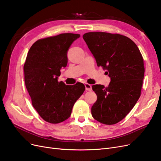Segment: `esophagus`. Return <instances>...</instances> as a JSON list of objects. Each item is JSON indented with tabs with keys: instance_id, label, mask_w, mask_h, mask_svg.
I'll return each instance as SVG.
<instances>
[{
	"instance_id": "34e87169",
	"label": "esophagus",
	"mask_w": 161,
	"mask_h": 161,
	"mask_svg": "<svg viewBox=\"0 0 161 161\" xmlns=\"http://www.w3.org/2000/svg\"><path fill=\"white\" fill-rule=\"evenodd\" d=\"M85 88H86V91H92V86L89 84H88V83H86Z\"/></svg>"
}]
</instances>
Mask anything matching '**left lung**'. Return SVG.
I'll use <instances>...</instances> for the list:
<instances>
[{
  "label": "left lung",
  "instance_id": "left-lung-1",
  "mask_svg": "<svg viewBox=\"0 0 161 161\" xmlns=\"http://www.w3.org/2000/svg\"><path fill=\"white\" fill-rule=\"evenodd\" d=\"M82 37L97 66L111 79L107 87L92 86L97 96L92 116L103 124L114 125L128 114L141 96L145 74L142 56L136 44L124 35L90 32Z\"/></svg>",
  "mask_w": 161,
  "mask_h": 161
}]
</instances>
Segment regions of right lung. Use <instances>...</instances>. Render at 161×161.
Returning a JSON list of instances; mask_svg holds the SVG:
<instances>
[{
    "label": "right lung",
    "instance_id": "right-lung-1",
    "mask_svg": "<svg viewBox=\"0 0 161 161\" xmlns=\"http://www.w3.org/2000/svg\"><path fill=\"white\" fill-rule=\"evenodd\" d=\"M80 36L63 33L41 38L27 54L23 68L26 88L33 107L49 123L58 124L69 119L75 103L85 90L81 82L66 85L58 81L60 69L68 63V49Z\"/></svg>",
    "mask_w": 161,
    "mask_h": 161
}]
</instances>
